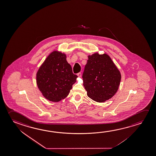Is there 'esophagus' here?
<instances>
[{"instance_id": "obj_1", "label": "esophagus", "mask_w": 156, "mask_h": 156, "mask_svg": "<svg viewBox=\"0 0 156 156\" xmlns=\"http://www.w3.org/2000/svg\"><path fill=\"white\" fill-rule=\"evenodd\" d=\"M77 76L78 77H82V73L80 72H79L78 73H77Z\"/></svg>"}]
</instances>
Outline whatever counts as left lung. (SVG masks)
I'll return each mask as SVG.
<instances>
[{
	"label": "left lung",
	"mask_w": 156,
	"mask_h": 156,
	"mask_svg": "<svg viewBox=\"0 0 156 156\" xmlns=\"http://www.w3.org/2000/svg\"><path fill=\"white\" fill-rule=\"evenodd\" d=\"M121 78L119 70L108 54L97 52L88 55L83 79L89 98L98 103L111 98L117 92Z\"/></svg>",
	"instance_id": "left-lung-1"
}]
</instances>
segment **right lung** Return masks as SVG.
I'll use <instances>...</instances> for the list:
<instances>
[{"label": "right lung", "mask_w": 156, "mask_h": 156, "mask_svg": "<svg viewBox=\"0 0 156 156\" xmlns=\"http://www.w3.org/2000/svg\"><path fill=\"white\" fill-rule=\"evenodd\" d=\"M77 78L66 60V55L55 50L49 54L39 68L36 83L46 99L58 102L68 96Z\"/></svg>", "instance_id": "right-lung-1"}]
</instances>
